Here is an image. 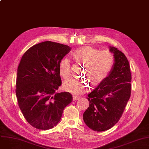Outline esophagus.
<instances>
[{"label": "esophagus", "mask_w": 149, "mask_h": 149, "mask_svg": "<svg viewBox=\"0 0 149 149\" xmlns=\"http://www.w3.org/2000/svg\"><path fill=\"white\" fill-rule=\"evenodd\" d=\"M73 100L74 101H75V100H79L80 98V97L78 96V95H73Z\"/></svg>", "instance_id": "obj_1"}]
</instances>
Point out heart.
Wrapping results in <instances>:
<instances>
[{"mask_svg": "<svg viewBox=\"0 0 149 149\" xmlns=\"http://www.w3.org/2000/svg\"><path fill=\"white\" fill-rule=\"evenodd\" d=\"M76 61L85 63L84 74L86 75L93 84L102 82L109 75L115 63V57L108 50L100 51L91 46H84L72 53ZM59 74L66 79L71 75L70 61L68 57L63 58L59 63ZM88 81L77 79L66 80L63 84L65 91L74 94H81L89 88Z\"/></svg>", "mask_w": 149, "mask_h": 149, "instance_id": "heart-1", "label": "heart"}]
</instances>
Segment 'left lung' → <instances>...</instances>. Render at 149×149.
Listing matches in <instances>:
<instances>
[{"label":"left lung","instance_id":"left-lung-1","mask_svg":"<svg viewBox=\"0 0 149 149\" xmlns=\"http://www.w3.org/2000/svg\"><path fill=\"white\" fill-rule=\"evenodd\" d=\"M109 48L114 55V65L109 75L88 95L89 106L83 115L88 127L97 132L107 130L118 123L131 94L129 61L116 48Z\"/></svg>","mask_w":149,"mask_h":149}]
</instances>
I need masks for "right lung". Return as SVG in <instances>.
<instances>
[{
	"label": "right lung",
	"instance_id": "right-lung-1",
	"mask_svg": "<svg viewBox=\"0 0 149 149\" xmlns=\"http://www.w3.org/2000/svg\"><path fill=\"white\" fill-rule=\"evenodd\" d=\"M70 50L68 45L46 41L31 47L20 60L15 93L25 118L36 129L56 126L72 102L71 93L56 92L61 84L59 63Z\"/></svg>",
	"mask_w": 149,
	"mask_h": 149
}]
</instances>
